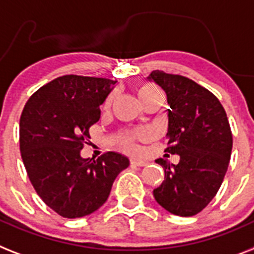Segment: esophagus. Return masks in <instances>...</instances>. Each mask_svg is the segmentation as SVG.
I'll return each mask as SVG.
<instances>
[{
  "label": "esophagus",
  "mask_w": 254,
  "mask_h": 254,
  "mask_svg": "<svg viewBox=\"0 0 254 254\" xmlns=\"http://www.w3.org/2000/svg\"><path fill=\"white\" fill-rule=\"evenodd\" d=\"M145 160H141V158H132L131 160V165L132 166H145L146 165Z\"/></svg>",
  "instance_id": "34e87169"
}]
</instances>
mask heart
<instances>
[{
    "instance_id": "heart-1",
    "label": "heart",
    "mask_w": 254,
    "mask_h": 254,
    "mask_svg": "<svg viewBox=\"0 0 254 254\" xmlns=\"http://www.w3.org/2000/svg\"><path fill=\"white\" fill-rule=\"evenodd\" d=\"M137 94H139L140 100L141 102L149 101L152 98L160 97V96H163L162 91H161L160 88L156 87L154 84H150V83H146V84H141L139 88H137ZM113 101V96L108 97V100L105 101V108H109L110 105H112ZM146 136V132L144 129H139V131L132 132V133H125V135L119 136L118 139H117V142H118L119 145L122 146L123 149L126 150H136V140L137 139H144Z\"/></svg>"
}]
</instances>
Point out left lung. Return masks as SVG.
I'll return each mask as SVG.
<instances>
[{
  "mask_svg": "<svg viewBox=\"0 0 254 254\" xmlns=\"http://www.w3.org/2000/svg\"><path fill=\"white\" fill-rule=\"evenodd\" d=\"M148 80L166 93V152L180 157L178 165L156 160L165 180L153 196L171 214L192 217L214 198L227 171L232 150L227 115L214 94L188 77L156 70Z\"/></svg>",
  "mask_w": 254,
  "mask_h": 254,
  "instance_id": "left-lung-1",
  "label": "left lung"
}]
</instances>
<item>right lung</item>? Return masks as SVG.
Returning <instances> with one entry per match:
<instances>
[{
	"mask_svg": "<svg viewBox=\"0 0 254 254\" xmlns=\"http://www.w3.org/2000/svg\"><path fill=\"white\" fill-rule=\"evenodd\" d=\"M115 84L105 77L60 76L35 92L20 115V154L29 180L41 200L64 218L101 207L115 178L129 165L115 152L96 161L80 156Z\"/></svg>",
	"mask_w": 254,
	"mask_h": 254,
	"instance_id": "add662e5",
	"label": "right lung"
}]
</instances>
